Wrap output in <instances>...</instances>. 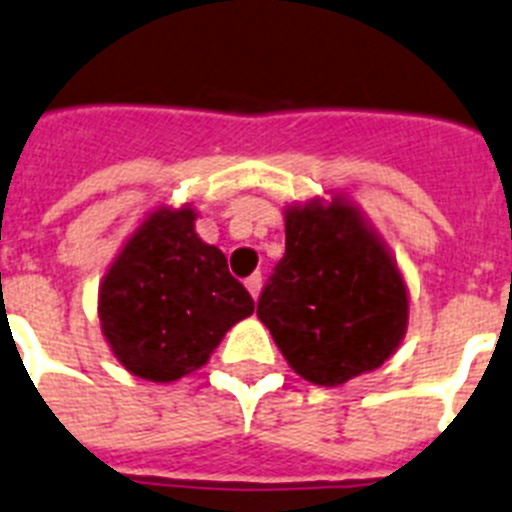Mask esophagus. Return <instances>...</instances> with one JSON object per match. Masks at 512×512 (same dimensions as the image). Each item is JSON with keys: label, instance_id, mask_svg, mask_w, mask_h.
<instances>
[{"label": "esophagus", "instance_id": "1", "mask_svg": "<svg viewBox=\"0 0 512 512\" xmlns=\"http://www.w3.org/2000/svg\"><path fill=\"white\" fill-rule=\"evenodd\" d=\"M244 286H247V291L252 293V299H257L260 296V288H262V275L260 273H252L247 281H244Z\"/></svg>", "mask_w": 512, "mask_h": 512}]
</instances>
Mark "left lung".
<instances>
[{
  "instance_id": "left-lung-1",
  "label": "left lung",
  "mask_w": 512,
  "mask_h": 512,
  "mask_svg": "<svg viewBox=\"0 0 512 512\" xmlns=\"http://www.w3.org/2000/svg\"><path fill=\"white\" fill-rule=\"evenodd\" d=\"M257 317L301 379L340 386L394 355L410 291L379 231L335 193L286 208V255L262 288Z\"/></svg>"
}]
</instances>
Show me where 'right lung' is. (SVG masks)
<instances>
[{
  "label": "right lung",
  "instance_id": "add662e5",
  "mask_svg": "<svg viewBox=\"0 0 512 512\" xmlns=\"http://www.w3.org/2000/svg\"><path fill=\"white\" fill-rule=\"evenodd\" d=\"M195 216L190 203L151 211L102 275L100 330L139 379L170 384L198 371L255 311L224 252L195 234Z\"/></svg>",
  "mask_w": 512,
  "mask_h": 512
}]
</instances>
